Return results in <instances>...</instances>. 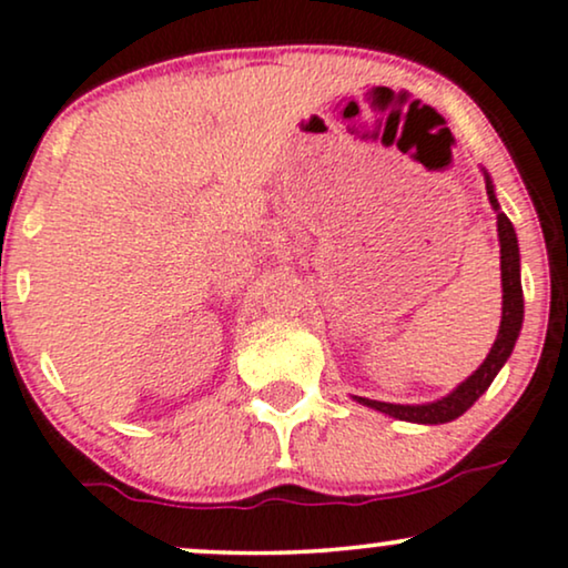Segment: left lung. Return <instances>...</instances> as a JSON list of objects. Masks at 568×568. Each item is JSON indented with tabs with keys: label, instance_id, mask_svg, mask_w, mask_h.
Returning <instances> with one entry per match:
<instances>
[{
	"label": "left lung",
	"instance_id": "1",
	"mask_svg": "<svg viewBox=\"0 0 568 568\" xmlns=\"http://www.w3.org/2000/svg\"><path fill=\"white\" fill-rule=\"evenodd\" d=\"M485 173V186L489 205L498 213V242H500V282H503V316L500 328L495 345L489 347L487 358L481 366L474 371L468 379H464L455 387L450 395L439 397V400L422 403V405H400V403H382V400H368V397L353 395L355 403L366 405L384 413V416L397 418V422H410V424H447L455 422L458 416L471 408L474 403L485 395L489 384H493L498 371L506 366V361L514 353L516 339H519L521 324H524V292H521V255H519V240H516L514 223L508 221V215L500 210V202L495 197V184Z\"/></svg>",
	"mask_w": 568,
	"mask_h": 568
}]
</instances>
